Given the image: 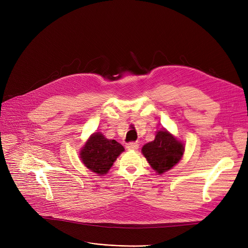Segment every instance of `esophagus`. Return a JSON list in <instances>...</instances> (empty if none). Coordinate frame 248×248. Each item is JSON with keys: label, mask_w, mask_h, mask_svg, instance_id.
I'll list each match as a JSON object with an SVG mask.
<instances>
[{"label": "esophagus", "mask_w": 248, "mask_h": 248, "mask_svg": "<svg viewBox=\"0 0 248 248\" xmlns=\"http://www.w3.org/2000/svg\"><path fill=\"white\" fill-rule=\"evenodd\" d=\"M125 148L127 150H133V151H136L139 149V144L138 142H128V144H126Z\"/></svg>", "instance_id": "1"}]
</instances>
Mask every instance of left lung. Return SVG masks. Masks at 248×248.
I'll return each instance as SVG.
<instances>
[{"instance_id": "left-lung-1", "label": "left lung", "mask_w": 248, "mask_h": 248, "mask_svg": "<svg viewBox=\"0 0 248 248\" xmlns=\"http://www.w3.org/2000/svg\"><path fill=\"white\" fill-rule=\"evenodd\" d=\"M185 145L166 128L155 132V140L141 148V154L155 173L171 170L184 155Z\"/></svg>"}]
</instances>
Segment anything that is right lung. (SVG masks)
<instances>
[{"label":"right lung","mask_w":248,"mask_h":248,"mask_svg":"<svg viewBox=\"0 0 248 248\" xmlns=\"http://www.w3.org/2000/svg\"><path fill=\"white\" fill-rule=\"evenodd\" d=\"M124 148L114 140H108L101 133H93L81 148L79 158L91 172L106 175Z\"/></svg>","instance_id":"right-lung-1"}]
</instances>
